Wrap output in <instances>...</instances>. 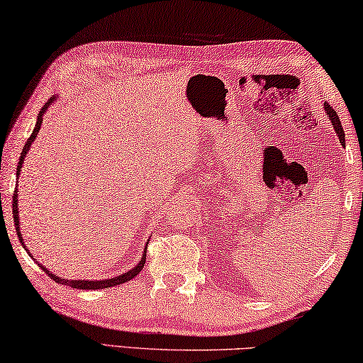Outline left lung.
Returning a JSON list of instances; mask_svg holds the SVG:
<instances>
[{
	"label": "left lung",
	"mask_w": 363,
	"mask_h": 363,
	"mask_svg": "<svg viewBox=\"0 0 363 363\" xmlns=\"http://www.w3.org/2000/svg\"><path fill=\"white\" fill-rule=\"evenodd\" d=\"M323 106H325V112H326V116L330 117V121H331V123H333V127H335V132L337 133V136H340V141L342 143V146H344V130H342V127H341V121H340V117H337L336 112L331 109V106H330L328 103H325Z\"/></svg>",
	"instance_id": "8db88e82"
}]
</instances>
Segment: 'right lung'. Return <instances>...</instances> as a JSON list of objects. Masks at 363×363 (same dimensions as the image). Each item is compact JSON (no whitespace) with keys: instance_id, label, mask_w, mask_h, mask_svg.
<instances>
[{"instance_id":"1","label":"right lung","mask_w":363,"mask_h":363,"mask_svg":"<svg viewBox=\"0 0 363 363\" xmlns=\"http://www.w3.org/2000/svg\"><path fill=\"white\" fill-rule=\"evenodd\" d=\"M56 101V96L50 98V101L41 108V111L38 112V117H37V125H35L33 132L30 135V138L27 140L26 146H23V150L21 152V159H19V165H17V174L16 177L19 178V172L22 169V164H23V159H26V154L28 152V150H30L32 143L33 140L37 138V135L40 132L41 128V123H43V116L46 109L50 108L51 103H55ZM17 206H19V201H17V188L14 189V196H13V220H14V225H16V231H17V236H19V241L22 242V246L26 247V251H28L27 246L23 245V240H22V233H21V227H19V211H17ZM32 257V255H30ZM38 264V262H37ZM146 264V249H145V254H143V257L138 264H136V267H133L132 270H128L127 273H122V275L118 277H114V278H109V280H65V278H61V277H56L55 273H51L50 270L46 269V267H43L41 264H38L41 267V270H43L45 273H48V277H51V280H55L56 283H61V284H67V286H72V288H77V289H103V288H111V286H117V284H122V283H127L132 280V278H135L138 273L143 270V267H145Z\"/></svg>"}]
</instances>
